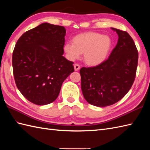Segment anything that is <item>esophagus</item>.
Masks as SVG:
<instances>
[{"label":"esophagus","instance_id":"1","mask_svg":"<svg viewBox=\"0 0 150 150\" xmlns=\"http://www.w3.org/2000/svg\"><path fill=\"white\" fill-rule=\"evenodd\" d=\"M74 69H75V71H78V70L80 69V66H79V64H75Z\"/></svg>","mask_w":150,"mask_h":150}]
</instances>
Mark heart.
Returning <instances> with one entry per match:
<instances>
[{
    "label": "heart",
    "mask_w": 150,
    "mask_h": 150,
    "mask_svg": "<svg viewBox=\"0 0 150 150\" xmlns=\"http://www.w3.org/2000/svg\"><path fill=\"white\" fill-rule=\"evenodd\" d=\"M112 41L107 35L97 32H86L75 36L71 43H66L64 50L68 58L74 60L83 53L84 62L95 66L103 63L108 56Z\"/></svg>",
    "instance_id": "obj_1"
}]
</instances>
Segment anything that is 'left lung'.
Instances as JSON below:
<instances>
[{
	"mask_svg": "<svg viewBox=\"0 0 150 150\" xmlns=\"http://www.w3.org/2000/svg\"><path fill=\"white\" fill-rule=\"evenodd\" d=\"M119 39L108 59L100 64L80 69L81 89L88 103L98 107L110 106L125 96L134 82L138 52L131 36L111 28Z\"/></svg>",
	"mask_w": 150,
	"mask_h": 150,
	"instance_id": "1",
	"label": "left lung"
}]
</instances>
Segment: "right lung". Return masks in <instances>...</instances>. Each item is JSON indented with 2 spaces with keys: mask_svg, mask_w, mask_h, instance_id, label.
Segmentation results:
<instances>
[{
  "mask_svg": "<svg viewBox=\"0 0 150 150\" xmlns=\"http://www.w3.org/2000/svg\"><path fill=\"white\" fill-rule=\"evenodd\" d=\"M64 27L47 22L25 32L13 52L16 85L31 103L46 105L56 100L65 79L74 71L73 62L62 55Z\"/></svg>",
  "mask_w": 150,
  "mask_h": 150,
  "instance_id": "1",
  "label": "right lung"
}]
</instances>
